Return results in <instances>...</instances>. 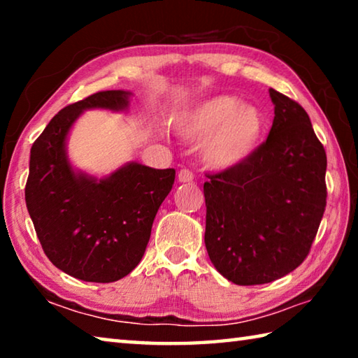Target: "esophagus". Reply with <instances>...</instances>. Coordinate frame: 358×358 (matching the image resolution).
Returning a JSON list of instances; mask_svg holds the SVG:
<instances>
[{
  "label": "esophagus",
  "mask_w": 358,
  "mask_h": 358,
  "mask_svg": "<svg viewBox=\"0 0 358 358\" xmlns=\"http://www.w3.org/2000/svg\"><path fill=\"white\" fill-rule=\"evenodd\" d=\"M194 178V175L191 171H187V169H181L178 172V181L180 183H191Z\"/></svg>",
  "instance_id": "34e87169"
}]
</instances>
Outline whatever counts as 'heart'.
Listing matches in <instances>:
<instances>
[{"label":"heart","mask_w":358,"mask_h":358,"mask_svg":"<svg viewBox=\"0 0 358 358\" xmlns=\"http://www.w3.org/2000/svg\"><path fill=\"white\" fill-rule=\"evenodd\" d=\"M264 117L259 108L229 94L208 98L185 115L181 131L191 141H202V159L216 171L240 166L256 150Z\"/></svg>","instance_id":"heart-1"}]
</instances>
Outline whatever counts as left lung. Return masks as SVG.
Instances as JSON below:
<instances>
[{
    "instance_id": "1",
    "label": "left lung",
    "mask_w": 358,
    "mask_h": 358,
    "mask_svg": "<svg viewBox=\"0 0 358 358\" xmlns=\"http://www.w3.org/2000/svg\"><path fill=\"white\" fill-rule=\"evenodd\" d=\"M270 134L240 166L203 185L205 246L215 268L238 286L294 271L316 237L327 205V155L299 102L270 88Z\"/></svg>"
}]
</instances>
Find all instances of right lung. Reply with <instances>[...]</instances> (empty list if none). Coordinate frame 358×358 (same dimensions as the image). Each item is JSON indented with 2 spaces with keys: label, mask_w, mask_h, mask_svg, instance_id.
<instances>
[{
  "label": "right lung",
  "mask_w": 358,
  "mask_h": 358,
  "mask_svg": "<svg viewBox=\"0 0 358 358\" xmlns=\"http://www.w3.org/2000/svg\"><path fill=\"white\" fill-rule=\"evenodd\" d=\"M131 92L94 93L59 110L29 155L25 201L45 256L64 273L88 282L129 275L147 250L151 226L175 181L173 169L128 162L104 178L76 171L66 141L85 110L121 112Z\"/></svg>",
  "instance_id": "obj_1"
}]
</instances>
